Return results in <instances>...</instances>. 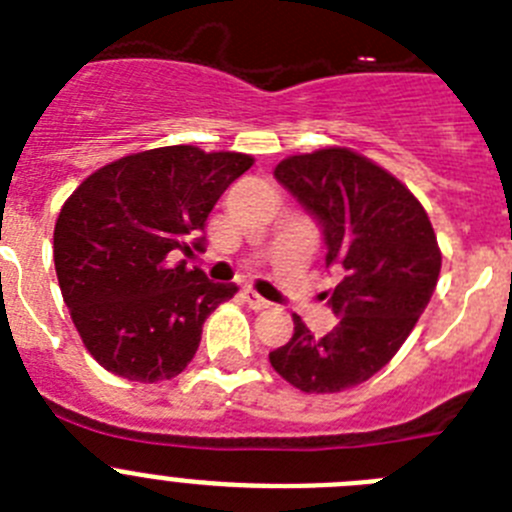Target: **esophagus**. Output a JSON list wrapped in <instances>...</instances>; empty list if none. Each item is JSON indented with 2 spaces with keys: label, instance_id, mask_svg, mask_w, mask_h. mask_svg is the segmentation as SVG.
Wrapping results in <instances>:
<instances>
[{
  "label": "esophagus",
  "instance_id": "34e87169",
  "mask_svg": "<svg viewBox=\"0 0 512 512\" xmlns=\"http://www.w3.org/2000/svg\"><path fill=\"white\" fill-rule=\"evenodd\" d=\"M243 295H246V302H248V307H251V310H266V307H269V300H264L261 295H256L253 289H246Z\"/></svg>",
  "mask_w": 512,
  "mask_h": 512
}]
</instances>
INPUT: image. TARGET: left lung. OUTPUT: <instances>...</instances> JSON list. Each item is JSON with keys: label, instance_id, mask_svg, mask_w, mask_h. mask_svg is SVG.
Here are the masks:
<instances>
[{"label": "left lung", "instance_id": "left-lung-1", "mask_svg": "<svg viewBox=\"0 0 512 512\" xmlns=\"http://www.w3.org/2000/svg\"><path fill=\"white\" fill-rule=\"evenodd\" d=\"M277 182L323 228L325 266L343 274L328 305L336 328L295 333L269 361L302 392H341L366 382L400 351L431 302L441 251L423 205L369 158L323 148L284 158Z\"/></svg>", "mask_w": 512, "mask_h": 512}]
</instances>
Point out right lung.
Returning <instances> with one entry per match:
<instances>
[{
	"label": "right lung",
	"instance_id": "right-lung-1",
	"mask_svg": "<svg viewBox=\"0 0 512 512\" xmlns=\"http://www.w3.org/2000/svg\"><path fill=\"white\" fill-rule=\"evenodd\" d=\"M253 166L246 153L166 146L117 158L76 187L53 230L66 307L89 354L130 382L182 374L235 284L189 269L205 220Z\"/></svg>",
	"mask_w": 512,
	"mask_h": 512
}]
</instances>
